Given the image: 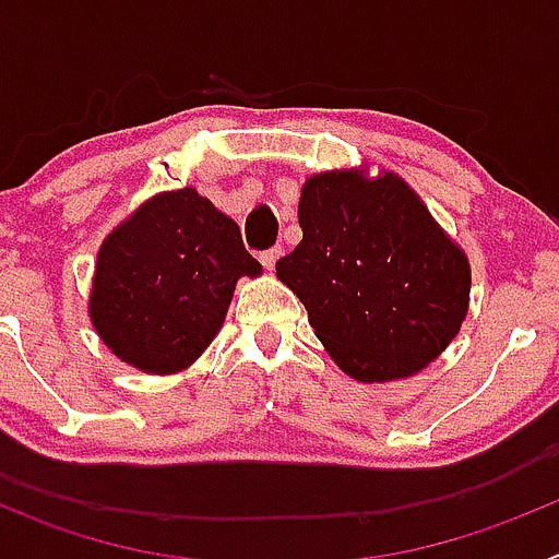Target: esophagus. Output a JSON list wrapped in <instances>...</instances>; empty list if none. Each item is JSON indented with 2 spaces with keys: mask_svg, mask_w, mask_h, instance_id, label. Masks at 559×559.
Listing matches in <instances>:
<instances>
[{
  "mask_svg": "<svg viewBox=\"0 0 559 559\" xmlns=\"http://www.w3.org/2000/svg\"><path fill=\"white\" fill-rule=\"evenodd\" d=\"M280 254H283V249H276V246H274V249H269V251H263V254H260V263H263L265 269L271 271L276 265V260H280Z\"/></svg>",
  "mask_w": 559,
  "mask_h": 559,
  "instance_id": "1",
  "label": "esophagus"
}]
</instances>
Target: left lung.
I'll return each instance as SVG.
<instances>
[{
    "label": "left lung",
    "mask_w": 559,
    "mask_h": 559,
    "mask_svg": "<svg viewBox=\"0 0 559 559\" xmlns=\"http://www.w3.org/2000/svg\"><path fill=\"white\" fill-rule=\"evenodd\" d=\"M302 243L276 263L330 358L360 383L412 378L462 330L471 260L397 173H316Z\"/></svg>",
    "instance_id": "1"
}]
</instances>
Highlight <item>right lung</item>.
<instances>
[{"instance_id": "right-lung-1", "label": "right lung", "mask_w": 559, "mask_h": 559, "mask_svg": "<svg viewBox=\"0 0 559 559\" xmlns=\"http://www.w3.org/2000/svg\"><path fill=\"white\" fill-rule=\"evenodd\" d=\"M260 274L240 226L195 187L159 192L103 240L88 319L122 364L176 374L218 335L237 280Z\"/></svg>"}]
</instances>
